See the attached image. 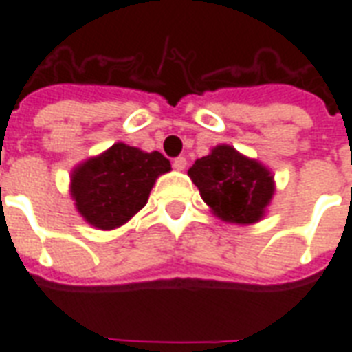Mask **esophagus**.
<instances>
[{
    "mask_svg": "<svg viewBox=\"0 0 352 352\" xmlns=\"http://www.w3.org/2000/svg\"><path fill=\"white\" fill-rule=\"evenodd\" d=\"M186 164H188V162H186V158H184V156H179V158H175V160H173V168L179 169V171H183V169L186 168Z\"/></svg>",
    "mask_w": 352,
    "mask_h": 352,
    "instance_id": "34e87169",
    "label": "esophagus"
}]
</instances>
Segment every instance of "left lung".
Wrapping results in <instances>:
<instances>
[{
	"mask_svg": "<svg viewBox=\"0 0 352 352\" xmlns=\"http://www.w3.org/2000/svg\"><path fill=\"white\" fill-rule=\"evenodd\" d=\"M201 198L222 221L252 224L262 219L273 196V177L256 160L228 145L214 146L209 156L188 169Z\"/></svg>",
	"mask_w": 352,
	"mask_h": 352,
	"instance_id": "8db88e82",
	"label": "left lung"
}]
</instances>
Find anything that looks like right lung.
<instances>
[{"mask_svg":"<svg viewBox=\"0 0 352 352\" xmlns=\"http://www.w3.org/2000/svg\"><path fill=\"white\" fill-rule=\"evenodd\" d=\"M171 169L160 153H143L116 143L75 169L72 196L92 226L113 230L143 209L158 175Z\"/></svg>","mask_w":352,"mask_h":352,"instance_id":"obj_1","label":"right lung"}]
</instances>
